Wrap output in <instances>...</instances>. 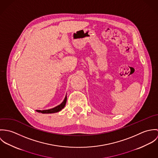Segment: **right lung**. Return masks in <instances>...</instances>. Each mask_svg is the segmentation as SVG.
<instances>
[{
    "mask_svg": "<svg viewBox=\"0 0 158 158\" xmlns=\"http://www.w3.org/2000/svg\"><path fill=\"white\" fill-rule=\"evenodd\" d=\"M66 101H67V96L66 95L65 98L63 100V102L60 105H59L58 106H56L53 108L50 109V110H43V111H41V110H36V111L38 113H43V114H51V113H57V112L60 111L62 109H63L64 108V106L66 105Z\"/></svg>",
    "mask_w": 158,
    "mask_h": 158,
    "instance_id": "right-lung-1",
    "label": "right lung"
}]
</instances>
